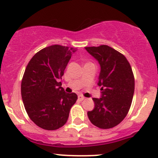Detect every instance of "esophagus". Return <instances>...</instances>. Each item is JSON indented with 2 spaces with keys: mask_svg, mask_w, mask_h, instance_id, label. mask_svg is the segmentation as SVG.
Masks as SVG:
<instances>
[{
  "mask_svg": "<svg viewBox=\"0 0 158 158\" xmlns=\"http://www.w3.org/2000/svg\"><path fill=\"white\" fill-rule=\"evenodd\" d=\"M78 98H79V99L80 101H82V100H84L85 98H85L84 96H82V95H79V97H78Z\"/></svg>",
  "mask_w": 158,
  "mask_h": 158,
  "instance_id": "esophagus-1",
  "label": "esophagus"
}]
</instances>
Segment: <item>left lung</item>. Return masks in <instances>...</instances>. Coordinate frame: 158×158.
Segmentation results:
<instances>
[{"label":"left lung","mask_w":158,"mask_h":158,"mask_svg":"<svg viewBox=\"0 0 158 158\" xmlns=\"http://www.w3.org/2000/svg\"><path fill=\"white\" fill-rule=\"evenodd\" d=\"M101 66L98 85L102 98H95L94 109L87 113L89 120L102 129L113 128L126 117L135 91L131 67L122 53L109 45L85 47Z\"/></svg>","instance_id":"8db88e82"}]
</instances>
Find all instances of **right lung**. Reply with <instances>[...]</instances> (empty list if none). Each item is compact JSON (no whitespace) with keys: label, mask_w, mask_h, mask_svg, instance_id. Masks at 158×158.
Here are the masks:
<instances>
[{"label":"right lung","mask_w":158,"mask_h":158,"mask_svg":"<svg viewBox=\"0 0 158 158\" xmlns=\"http://www.w3.org/2000/svg\"><path fill=\"white\" fill-rule=\"evenodd\" d=\"M75 48L53 45L38 51L27 66L21 95L28 116L39 127L56 130L66 123L78 97L61 87V79Z\"/></svg>","instance_id":"add662e5"}]
</instances>
